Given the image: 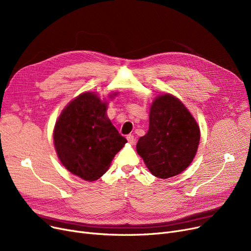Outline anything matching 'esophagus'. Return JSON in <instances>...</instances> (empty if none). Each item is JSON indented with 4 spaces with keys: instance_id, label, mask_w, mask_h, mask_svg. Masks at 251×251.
I'll use <instances>...</instances> for the list:
<instances>
[{
    "instance_id": "34e87169",
    "label": "esophagus",
    "mask_w": 251,
    "mask_h": 251,
    "mask_svg": "<svg viewBox=\"0 0 251 251\" xmlns=\"http://www.w3.org/2000/svg\"><path fill=\"white\" fill-rule=\"evenodd\" d=\"M127 140H128L131 144L135 143V137H134V135H133V134H129V135H127Z\"/></svg>"
}]
</instances>
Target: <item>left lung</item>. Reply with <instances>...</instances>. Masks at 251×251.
Masks as SVG:
<instances>
[{
    "label": "left lung",
    "mask_w": 251,
    "mask_h": 251,
    "mask_svg": "<svg viewBox=\"0 0 251 251\" xmlns=\"http://www.w3.org/2000/svg\"><path fill=\"white\" fill-rule=\"evenodd\" d=\"M200 138V127L185 105L166 94L153 100L149 131L138 139L136 150L153 176L167 179L191 164Z\"/></svg>",
    "instance_id": "left-lung-1"
}]
</instances>
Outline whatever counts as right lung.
<instances>
[{"instance_id":"obj_1","label":"right lung","mask_w":251,"mask_h":251,"mask_svg":"<svg viewBox=\"0 0 251 251\" xmlns=\"http://www.w3.org/2000/svg\"><path fill=\"white\" fill-rule=\"evenodd\" d=\"M107 103L84 92L66 107L54 130V143L64 167L86 181L101 177L127 142L105 115Z\"/></svg>"}]
</instances>
